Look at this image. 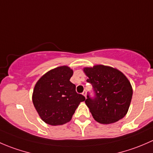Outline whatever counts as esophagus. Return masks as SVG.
Returning <instances> with one entry per match:
<instances>
[{
  "label": "esophagus",
  "instance_id": "1",
  "mask_svg": "<svg viewBox=\"0 0 153 153\" xmlns=\"http://www.w3.org/2000/svg\"><path fill=\"white\" fill-rule=\"evenodd\" d=\"M83 95H84V96H85V98H86V90L84 91V92H83Z\"/></svg>",
  "mask_w": 153,
  "mask_h": 153
}]
</instances>
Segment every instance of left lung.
<instances>
[{
	"instance_id": "obj_1",
	"label": "left lung",
	"mask_w": 153,
	"mask_h": 153,
	"mask_svg": "<svg viewBox=\"0 0 153 153\" xmlns=\"http://www.w3.org/2000/svg\"><path fill=\"white\" fill-rule=\"evenodd\" d=\"M94 97L87 95L85 103L98 123H115L126 115L132 96L129 80L119 70L104 65L84 68Z\"/></svg>"
}]
</instances>
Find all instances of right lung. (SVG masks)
Instances as JSON below:
<instances>
[{
    "mask_svg": "<svg viewBox=\"0 0 153 153\" xmlns=\"http://www.w3.org/2000/svg\"><path fill=\"white\" fill-rule=\"evenodd\" d=\"M73 71L67 66L57 67L43 75L35 84L32 102L41 119L52 126L69 122L85 97L75 91L69 79Z\"/></svg>",
    "mask_w": 153,
    "mask_h": 153,
    "instance_id": "1",
    "label": "right lung"
}]
</instances>
